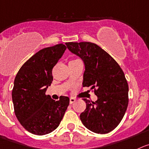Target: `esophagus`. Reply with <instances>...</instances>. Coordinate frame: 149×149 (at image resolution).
<instances>
[{
  "label": "esophagus",
  "instance_id": "obj_1",
  "mask_svg": "<svg viewBox=\"0 0 149 149\" xmlns=\"http://www.w3.org/2000/svg\"><path fill=\"white\" fill-rule=\"evenodd\" d=\"M75 101H76V98H70V104H73Z\"/></svg>",
  "mask_w": 149,
  "mask_h": 149
}]
</instances>
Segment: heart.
I'll return each instance as SVG.
<instances>
[{"instance_id":"heart-1","label":"heart","mask_w":149,"mask_h":149,"mask_svg":"<svg viewBox=\"0 0 149 149\" xmlns=\"http://www.w3.org/2000/svg\"><path fill=\"white\" fill-rule=\"evenodd\" d=\"M75 60H77V59H74V60H72V61H75ZM70 62H71V61H70Z\"/></svg>"}]
</instances>
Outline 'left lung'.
<instances>
[{
  "instance_id": "1",
  "label": "left lung",
  "mask_w": 149,
  "mask_h": 149,
  "mask_svg": "<svg viewBox=\"0 0 149 149\" xmlns=\"http://www.w3.org/2000/svg\"><path fill=\"white\" fill-rule=\"evenodd\" d=\"M70 52L81 58L85 70L83 87H90L96 101L84 98L86 109L80 119L87 129L107 134L123 119L129 103V86L120 65L108 53L90 42L65 43Z\"/></svg>"
}]
</instances>
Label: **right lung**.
<instances>
[{"label":"right lung","mask_w":149,"mask_h":149,"mask_svg":"<svg viewBox=\"0 0 149 149\" xmlns=\"http://www.w3.org/2000/svg\"><path fill=\"white\" fill-rule=\"evenodd\" d=\"M66 48L58 44L40 50L23 64L15 79L12 96L15 115L34 134L44 135L55 130L69 105L68 97L55 101L45 94L53 81V68Z\"/></svg>","instance_id":"right-lung-1"}]
</instances>
